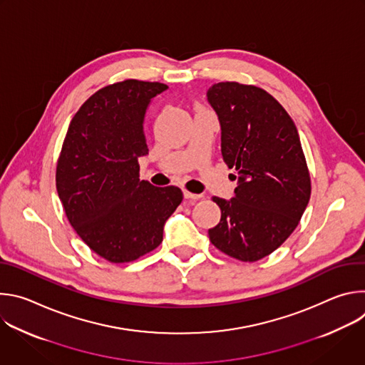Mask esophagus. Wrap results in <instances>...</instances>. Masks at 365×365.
Listing matches in <instances>:
<instances>
[{"mask_svg":"<svg viewBox=\"0 0 365 365\" xmlns=\"http://www.w3.org/2000/svg\"><path fill=\"white\" fill-rule=\"evenodd\" d=\"M183 196L186 197V199H199L202 195H196V193H192V192H189V190H183Z\"/></svg>","mask_w":365,"mask_h":365,"instance_id":"1","label":"esophagus"}]
</instances>
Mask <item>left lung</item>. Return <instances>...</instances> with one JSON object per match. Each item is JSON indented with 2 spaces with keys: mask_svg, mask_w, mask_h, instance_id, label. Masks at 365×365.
<instances>
[{
  "mask_svg": "<svg viewBox=\"0 0 365 365\" xmlns=\"http://www.w3.org/2000/svg\"><path fill=\"white\" fill-rule=\"evenodd\" d=\"M221 125L222 159L235 169L234 197L214 196L221 221L211 242L240 262L277 250L297 227L310 197V176L297 128L264 89L220 82L206 92Z\"/></svg>",
  "mask_w": 365,
  "mask_h": 365,
  "instance_id": "8db88e82",
  "label": "left lung"
}]
</instances>
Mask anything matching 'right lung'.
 <instances>
[{
  "mask_svg": "<svg viewBox=\"0 0 365 365\" xmlns=\"http://www.w3.org/2000/svg\"><path fill=\"white\" fill-rule=\"evenodd\" d=\"M159 82L127 79L96 91L72 118L56 168L65 214L82 241L111 263L158 248L183 193L140 180L145 118Z\"/></svg>",
  "mask_w": 365,
  "mask_h": 365,
  "instance_id": "right-lung-1",
  "label": "right lung"
}]
</instances>
